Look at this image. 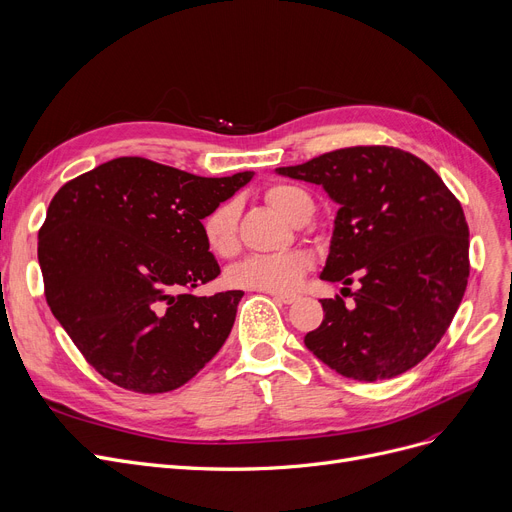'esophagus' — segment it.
<instances>
[{
  "label": "esophagus",
  "instance_id": "34e87169",
  "mask_svg": "<svg viewBox=\"0 0 512 512\" xmlns=\"http://www.w3.org/2000/svg\"><path fill=\"white\" fill-rule=\"evenodd\" d=\"M277 302H283V304H294L298 300L296 294H271Z\"/></svg>",
  "mask_w": 512,
  "mask_h": 512
}]
</instances>
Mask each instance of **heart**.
<instances>
[{
	"instance_id": "1",
	"label": "heart",
	"mask_w": 512,
	"mask_h": 512,
	"mask_svg": "<svg viewBox=\"0 0 512 512\" xmlns=\"http://www.w3.org/2000/svg\"><path fill=\"white\" fill-rule=\"evenodd\" d=\"M264 200L271 204L283 218L294 223L304 206L312 204L308 193L300 187L277 183L264 191ZM237 223L239 206L235 202H223L212 208L202 218V237L206 248L214 256H233L237 250ZM310 256L300 250L250 256L235 264L227 275V281L233 287H246L254 291H266V294H287L296 289L306 271L310 269Z\"/></svg>"
}]
</instances>
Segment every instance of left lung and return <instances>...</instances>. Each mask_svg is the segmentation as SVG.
<instances>
[{
	"label": "left lung",
	"instance_id": "obj_1",
	"mask_svg": "<svg viewBox=\"0 0 512 512\" xmlns=\"http://www.w3.org/2000/svg\"><path fill=\"white\" fill-rule=\"evenodd\" d=\"M279 175L323 185L339 204L321 279L360 289L321 300L306 348L339 375L381 381L419 364L448 331L469 281V225L440 175L410 152L356 145ZM350 287H344V291Z\"/></svg>",
	"mask_w": 512,
	"mask_h": 512
}]
</instances>
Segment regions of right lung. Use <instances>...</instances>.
I'll list each match as a JSON object with an SVG mask.
<instances>
[{"mask_svg":"<svg viewBox=\"0 0 512 512\" xmlns=\"http://www.w3.org/2000/svg\"><path fill=\"white\" fill-rule=\"evenodd\" d=\"M252 175L206 179L125 156L58 189L39 229L45 300L102 377L173 392L223 348L243 291L193 294L221 273L202 218Z\"/></svg>","mask_w":512,"mask_h":512,"instance_id":"right-lung-1","label":"right lung"}]
</instances>
